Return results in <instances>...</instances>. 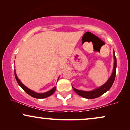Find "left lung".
<instances>
[{
    "label": "left lung",
    "mask_w": 130,
    "mask_h": 130,
    "mask_svg": "<svg viewBox=\"0 0 130 130\" xmlns=\"http://www.w3.org/2000/svg\"><path fill=\"white\" fill-rule=\"evenodd\" d=\"M113 58H114V66H113V72L111 76L108 79L106 83H105L102 86L99 87L96 89L91 90V91H84V90H78L77 89L74 88L72 86V88L73 89L74 91L76 92L77 95H79L80 96L85 98L87 99H93L96 98L98 97H99L100 96L102 95L103 94L108 91L112 86L113 82H114L115 74H116V68H117V60L115 56V53L113 51Z\"/></svg>",
    "instance_id": "left-lung-1"
}]
</instances>
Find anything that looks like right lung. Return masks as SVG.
<instances>
[{
    "mask_svg": "<svg viewBox=\"0 0 130 130\" xmlns=\"http://www.w3.org/2000/svg\"><path fill=\"white\" fill-rule=\"evenodd\" d=\"M15 78H16V80H17V83H18V85H19V86H20L21 88L23 89V90H24L26 93L31 96L35 98L42 99V98H45L48 97V96H50L52 95L54 93L55 90H56V86H54V88L51 89V90H50L49 91H48L47 92H45V93H37V92L33 91V90L30 89L28 88L27 87H26V86H25V85L23 84V83L21 82L20 80H19V79L17 77V74H16L15 69ZM59 77H58V78H59Z\"/></svg>",
    "mask_w": 130,
    "mask_h": 130,
    "instance_id": "1",
    "label": "right lung"
}]
</instances>
